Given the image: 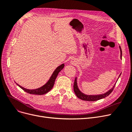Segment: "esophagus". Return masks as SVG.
<instances>
[{"label":"esophagus","mask_w":132,"mask_h":132,"mask_svg":"<svg viewBox=\"0 0 132 132\" xmlns=\"http://www.w3.org/2000/svg\"><path fill=\"white\" fill-rule=\"evenodd\" d=\"M70 64L72 65H76L77 64V60L75 59H72L71 61H70Z\"/></svg>","instance_id":"esophagus-1"}]
</instances>
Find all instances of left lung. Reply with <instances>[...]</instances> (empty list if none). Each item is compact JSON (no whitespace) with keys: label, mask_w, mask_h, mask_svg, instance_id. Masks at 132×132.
Instances as JSON below:
<instances>
[{"label":"left lung","mask_w":132,"mask_h":132,"mask_svg":"<svg viewBox=\"0 0 132 132\" xmlns=\"http://www.w3.org/2000/svg\"><path fill=\"white\" fill-rule=\"evenodd\" d=\"M119 48H120V54H120V58H121V59H122V50H121V47L119 46ZM120 75H121V74H120L119 77L120 76ZM77 78H76L75 80H74V85H73V89H74V93H75L77 96L80 99L84 100V101H97V100H99L101 99L106 98V96H108L112 92V91L113 90L114 87H115L116 84H114L113 87L111 89L109 90L108 92H106L104 94H100V95H86V94H84L83 93H82L79 90V89L78 87V85H77Z\"/></svg>","instance_id":"obj_1"}]
</instances>
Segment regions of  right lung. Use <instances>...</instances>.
<instances>
[{"mask_svg":"<svg viewBox=\"0 0 132 132\" xmlns=\"http://www.w3.org/2000/svg\"><path fill=\"white\" fill-rule=\"evenodd\" d=\"M64 67V64H62L59 66L57 67L56 69L54 70L53 72V74L51 76V78H50L48 81L47 82V83L45 84L44 86H43L42 87L38 88L37 89H28L25 88L24 87H21V86L18 85V84H16V85L18 86L19 87H20L22 89H23L26 92L31 94H36V95H43L46 93H47V92L52 89L53 87L54 82H55V80L56 79V78L57 76L58 75L59 73L63 69V68Z\"/></svg>","mask_w":132,"mask_h":132,"instance_id":"right-lung-1","label":"right lung"}]
</instances>
